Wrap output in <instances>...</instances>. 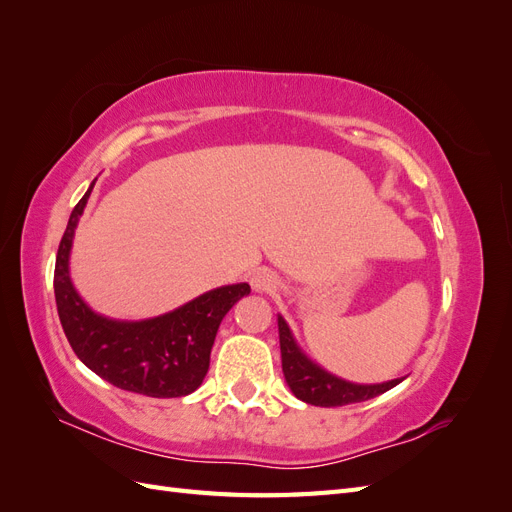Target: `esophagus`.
Masks as SVG:
<instances>
[{"label":"esophagus","instance_id":"obj_1","mask_svg":"<svg viewBox=\"0 0 512 512\" xmlns=\"http://www.w3.org/2000/svg\"><path fill=\"white\" fill-rule=\"evenodd\" d=\"M252 286L256 292H273L277 288V275L269 269H258L252 275Z\"/></svg>","mask_w":512,"mask_h":512}]
</instances>
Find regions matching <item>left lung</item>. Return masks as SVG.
<instances>
[{
  "label": "left lung",
  "instance_id": "1",
  "mask_svg": "<svg viewBox=\"0 0 512 512\" xmlns=\"http://www.w3.org/2000/svg\"><path fill=\"white\" fill-rule=\"evenodd\" d=\"M280 327V350H282V371L290 386V391L297 395L305 404L320 408H337L348 404H359V401L374 399L397 386L404 378L391 380L384 384H352L331 376L329 371L314 365L307 356L294 344L292 333L284 318H277Z\"/></svg>",
  "mask_w": 512,
  "mask_h": 512
}]
</instances>
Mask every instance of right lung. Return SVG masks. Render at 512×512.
Wrapping results in <instances>:
<instances>
[{
  "mask_svg": "<svg viewBox=\"0 0 512 512\" xmlns=\"http://www.w3.org/2000/svg\"><path fill=\"white\" fill-rule=\"evenodd\" d=\"M94 183L76 203L57 250L53 286L61 327L74 354L117 389L147 397L190 395L207 376L222 318L250 294V286L215 288L175 312L141 322H119L94 314L76 294L68 275L74 228Z\"/></svg>",
  "mask_w": 512,
  "mask_h": 512,
  "instance_id": "1",
  "label": "right lung"
}]
</instances>
